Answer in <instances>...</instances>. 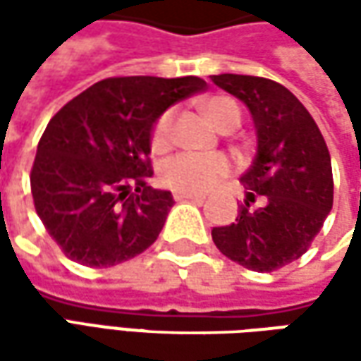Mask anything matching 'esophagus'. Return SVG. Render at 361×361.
Here are the masks:
<instances>
[{"label":"esophagus","instance_id":"obj_1","mask_svg":"<svg viewBox=\"0 0 361 361\" xmlns=\"http://www.w3.org/2000/svg\"><path fill=\"white\" fill-rule=\"evenodd\" d=\"M174 201H202L204 197L197 195V192H183V190H174L173 192Z\"/></svg>","mask_w":361,"mask_h":361}]
</instances>
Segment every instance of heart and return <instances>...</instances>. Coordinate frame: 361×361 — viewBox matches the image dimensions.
<instances>
[{"label":"heart","mask_w":361,"mask_h":361,"mask_svg":"<svg viewBox=\"0 0 361 361\" xmlns=\"http://www.w3.org/2000/svg\"><path fill=\"white\" fill-rule=\"evenodd\" d=\"M202 112L207 120L215 126L216 130H235L241 124V108L229 96H215L202 104ZM173 110L162 112L150 134V146L154 152H162L171 145L173 138ZM231 166L225 157L219 154H192L180 152L174 154L160 166V183L173 190L183 192H204L221 183Z\"/></svg>","instance_id":"1"}]
</instances>
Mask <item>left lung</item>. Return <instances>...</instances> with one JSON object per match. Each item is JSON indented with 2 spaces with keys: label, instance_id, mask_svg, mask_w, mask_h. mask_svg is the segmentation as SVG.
Instances as JSON below:
<instances>
[{
  "label": "left lung",
  "instance_id": "1",
  "mask_svg": "<svg viewBox=\"0 0 361 361\" xmlns=\"http://www.w3.org/2000/svg\"><path fill=\"white\" fill-rule=\"evenodd\" d=\"M219 88L249 108L257 154L241 183L265 204L239 209L235 223L213 229L216 249L257 273H271L303 255L334 204L331 159L305 106L285 86L259 76H211Z\"/></svg>",
  "mask_w": 361,
  "mask_h": 361
}]
</instances>
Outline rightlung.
Here are the masks:
<instances>
[{
    "label": "right lung",
    "mask_w": 361,
    "mask_h": 361,
    "mask_svg": "<svg viewBox=\"0 0 361 361\" xmlns=\"http://www.w3.org/2000/svg\"><path fill=\"white\" fill-rule=\"evenodd\" d=\"M204 88L197 76L106 78L49 120L30 183L35 213L68 259L112 267L157 241L174 201L146 185L152 126Z\"/></svg>",
    "instance_id": "right-lung-1"
}]
</instances>
